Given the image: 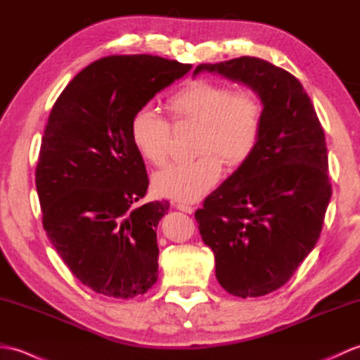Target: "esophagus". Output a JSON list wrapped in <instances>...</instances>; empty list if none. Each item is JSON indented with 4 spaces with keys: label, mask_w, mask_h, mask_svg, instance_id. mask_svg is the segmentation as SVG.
<instances>
[{
    "label": "esophagus",
    "mask_w": 360,
    "mask_h": 360,
    "mask_svg": "<svg viewBox=\"0 0 360 360\" xmlns=\"http://www.w3.org/2000/svg\"><path fill=\"white\" fill-rule=\"evenodd\" d=\"M181 212H186V213H193L195 212V207H192V205L188 204H184V202H179L178 205H176Z\"/></svg>",
    "instance_id": "34e87169"
}]
</instances>
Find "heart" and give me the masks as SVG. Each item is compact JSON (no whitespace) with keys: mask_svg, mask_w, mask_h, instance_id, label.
Listing matches in <instances>:
<instances>
[{"mask_svg":"<svg viewBox=\"0 0 360 360\" xmlns=\"http://www.w3.org/2000/svg\"><path fill=\"white\" fill-rule=\"evenodd\" d=\"M176 119L201 124L198 150L202 155L188 162H173L153 176V190L164 198L192 202L219 181L223 159L240 165L254 153L262 133L263 106L250 89H235L224 83L193 80L168 101ZM137 153L151 162H165L172 131L168 122L151 105L141 106L129 124Z\"/></svg>","mask_w":360,"mask_h":360,"instance_id":"1","label":"heart"}]
</instances>
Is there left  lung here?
Wrapping results in <instances>:
<instances>
[{
  "label": "left lung",
  "mask_w": 360,
  "mask_h": 360,
  "mask_svg": "<svg viewBox=\"0 0 360 360\" xmlns=\"http://www.w3.org/2000/svg\"><path fill=\"white\" fill-rule=\"evenodd\" d=\"M243 83L263 105L262 133L248 160L198 209L219 285L236 297H262L292 277L322 232L331 200L323 128L292 74L262 58L196 66Z\"/></svg>",
  "instance_id": "obj_1"
}]
</instances>
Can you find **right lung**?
Listing matches in <instances>:
<instances>
[{
    "mask_svg": "<svg viewBox=\"0 0 360 360\" xmlns=\"http://www.w3.org/2000/svg\"><path fill=\"white\" fill-rule=\"evenodd\" d=\"M190 70L147 53L110 56L75 75L52 106L35 172L43 227L71 272L98 294L133 298L158 280L156 229L170 202L136 207L148 176L129 124Z\"/></svg>",
    "mask_w": 360,
    "mask_h": 360,
    "instance_id": "add662e5",
    "label": "right lung"
}]
</instances>
